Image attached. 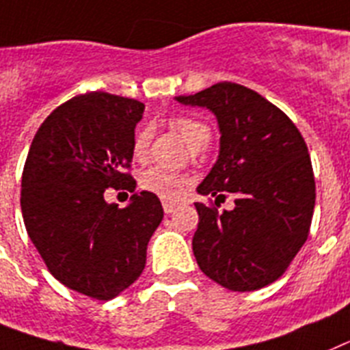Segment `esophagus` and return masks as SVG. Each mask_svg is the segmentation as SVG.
Masks as SVG:
<instances>
[{
  "label": "esophagus",
  "mask_w": 350,
  "mask_h": 350,
  "mask_svg": "<svg viewBox=\"0 0 350 350\" xmlns=\"http://www.w3.org/2000/svg\"><path fill=\"white\" fill-rule=\"evenodd\" d=\"M162 206H163V211H165L167 215H169V213H172L176 208H178V204H176V202H172V200H167V199L162 200Z\"/></svg>",
  "instance_id": "esophagus-1"
}]
</instances>
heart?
<instances>
[{
  "instance_id": "b5f03b06",
  "label": "heart",
  "mask_w": 350,
  "mask_h": 350,
  "mask_svg": "<svg viewBox=\"0 0 350 350\" xmlns=\"http://www.w3.org/2000/svg\"><path fill=\"white\" fill-rule=\"evenodd\" d=\"M169 124L185 139V142L192 150H204L208 146L211 133H209L208 124L202 123V121L190 116H174L171 118ZM150 141L151 130L148 126L139 129L132 142L133 157L139 158V160L144 158L146 153H148V148H150ZM185 185H187V178L183 174L163 169V167H148L146 171L139 174V187L146 192L162 197V199H178L183 192Z\"/></svg>"
}]
</instances>
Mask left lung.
<instances>
[{"label":"left lung","instance_id":"1","mask_svg":"<svg viewBox=\"0 0 350 350\" xmlns=\"http://www.w3.org/2000/svg\"><path fill=\"white\" fill-rule=\"evenodd\" d=\"M176 100L215 112L221 132L217 163L197 188L217 197L215 204L196 202L200 271L238 293L273 284L305 245L314 215L305 139L284 111L241 84L224 81ZM226 191L239 197L232 212L217 209Z\"/></svg>","mask_w":350,"mask_h":350}]
</instances>
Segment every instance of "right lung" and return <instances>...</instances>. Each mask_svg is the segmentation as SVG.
I'll return each mask as SVG.
<instances>
[{
    "label": "right lung",
    "instance_id": "right-lung-1",
    "mask_svg": "<svg viewBox=\"0 0 350 350\" xmlns=\"http://www.w3.org/2000/svg\"><path fill=\"white\" fill-rule=\"evenodd\" d=\"M144 103L90 91L54 109L29 148L21 183L24 226L56 280L109 301L141 276L146 247L163 218L154 193L129 208L107 204L105 188L135 190L130 174Z\"/></svg>",
    "mask_w": 350,
    "mask_h": 350
}]
</instances>
